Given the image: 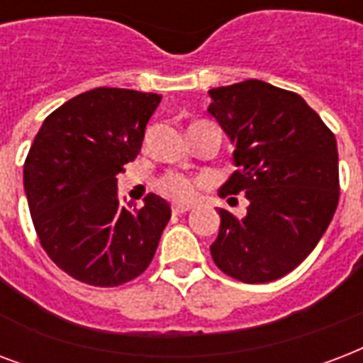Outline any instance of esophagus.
I'll list each match as a JSON object with an SVG mask.
<instances>
[{"instance_id": "esophagus-1", "label": "esophagus", "mask_w": 363, "mask_h": 363, "mask_svg": "<svg viewBox=\"0 0 363 363\" xmlns=\"http://www.w3.org/2000/svg\"><path fill=\"white\" fill-rule=\"evenodd\" d=\"M171 211H173V215H182V213L190 211V206H173Z\"/></svg>"}]
</instances>
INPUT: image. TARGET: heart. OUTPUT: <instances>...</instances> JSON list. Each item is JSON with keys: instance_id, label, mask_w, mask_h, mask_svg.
Listing matches in <instances>:
<instances>
[{"instance_id": "obj_1", "label": "heart", "mask_w": 363, "mask_h": 363, "mask_svg": "<svg viewBox=\"0 0 363 363\" xmlns=\"http://www.w3.org/2000/svg\"><path fill=\"white\" fill-rule=\"evenodd\" d=\"M203 184L200 179L182 175V173H169L160 181V188L163 194L177 201H192L198 196V190Z\"/></svg>"}]
</instances>
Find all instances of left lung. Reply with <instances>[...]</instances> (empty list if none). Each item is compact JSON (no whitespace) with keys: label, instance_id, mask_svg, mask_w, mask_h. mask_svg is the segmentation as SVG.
<instances>
[{"label":"left lung","instance_id":"1","mask_svg":"<svg viewBox=\"0 0 363 363\" xmlns=\"http://www.w3.org/2000/svg\"><path fill=\"white\" fill-rule=\"evenodd\" d=\"M209 114L236 146L238 169L218 196L245 194V217L218 209L211 257L225 274L267 284L297 268L339 203L335 135L303 96L261 79L209 91Z\"/></svg>","mask_w":363,"mask_h":363}]
</instances>
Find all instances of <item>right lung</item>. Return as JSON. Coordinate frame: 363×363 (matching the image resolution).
<instances>
[{
  "mask_svg": "<svg viewBox=\"0 0 363 363\" xmlns=\"http://www.w3.org/2000/svg\"><path fill=\"white\" fill-rule=\"evenodd\" d=\"M156 93L96 87L43 121L24 162V192L41 247L74 280L116 287L154 259L171 218L167 201L148 194L123 206L118 179L143 146Z\"/></svg>",
  "mask_w": 363,
  "mask_h": 363,
  "instance_id": "1",
  "label": "right lung"
}]
</instances>
